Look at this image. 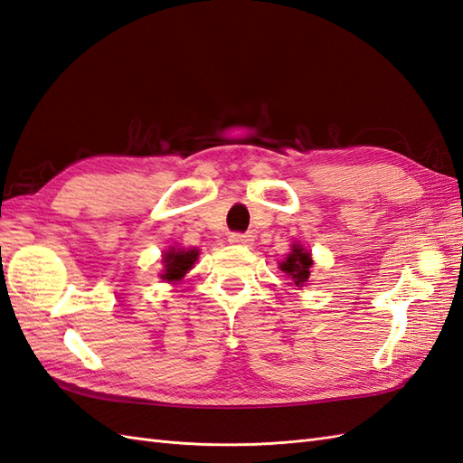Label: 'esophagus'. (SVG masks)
<instances>
[{"label":"esophagus","instance_id":"esophagus-1","mask_svg":"<svg viewBox=\"0 0 463 463\" xmlns=\"http://www.w3.org/2000/svg\"><path fill=\"white\" fill-rule=\"evenodd\" d=\"M229 241H231L232 244L250 246V244H252V241H254V236H252L250 232H232V234L229 236Z\"/></svg>","mask_w":463,"mask_h":463}]
</instances>
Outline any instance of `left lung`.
Wrapping results in <instances>:
<instances>
[{
  "label": "left lung",
  "instance_id": "left-lung-1",
  "mask_svg": "<svg viewBox=\"0 0 463 463\" xmlns=\"http://www.w3.org/2000/svg\"><path fill=\"white\" fill-rule=\"evenodd\" d=\"M311 256L307 250H304V246L294 244L292 246V254H288L286 260L280 264L282 270L292 278L296 286H304L309 278V268H311Z\"/></svg>",
  "mask_w": 463,
  "mask_h": 463
}]
</instances>
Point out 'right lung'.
I'll return each instance as SVG.
<instances>
[{"label":"right lung","instance_id":"obj_1","mask_svg":"<svg viewBox=\"0 0 463 463\" xmlns=\"http://www.w3.org/2000/svg\"><path fill=\"white\" fill-rule=\"evenodd\" d=\"M199 250H181V249H174L164 254V262L165 264V270L161 274V278L167 282H175L181 280L183 276L187 274L189 268L193 266V262L197 260Z\"/></svg>","mask_w":463,"mask_h":463}]
</instances>
